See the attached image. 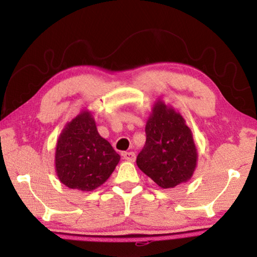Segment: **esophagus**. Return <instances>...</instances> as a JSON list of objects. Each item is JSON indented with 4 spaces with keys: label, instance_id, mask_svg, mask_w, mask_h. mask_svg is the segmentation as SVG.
<instances>
[{
    "label": "esophagus",
    "instance_id": "34e87169",
    "mask_svg": "<svg viewBox=\"0 0 257 257\" xmlns=\"http://www.w3.org/2000/svg\"><path fill=\"white\" fill-rule=\"evenodd\" d=\"M122 156L125 161H129V162H135V160H136L135 152H124V153H122Z\"/></svg>",
    "mask_w": 257,
    "mask_h": 257
}]
</instances>
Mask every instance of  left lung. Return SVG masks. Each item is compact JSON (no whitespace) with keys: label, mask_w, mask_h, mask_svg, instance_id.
Instances as JSON below:
<instances>
[{"label":"left lung","mask_w":257,"mask_h":257,"mask_svg":"<svg viewBox=\"0 0 257 257\" xmlns=\"http://www.w3.org/2000/svg\"><path fill=\"white\" fill-rule=\"evenodd\" d=\"M146 143L137 165L163 189L188 181L197 165L193 133L179 112L158 99L145 127Z\"/></svg>","instance_id":"8db88e82"}]
</instances>
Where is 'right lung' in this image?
Segmentation results:
<instances>
[{"label":"right lung","instance_id":"add662e5","mask_svg":"<svg viewBox=\"0 0 257 257\" xmlns=\"http://www.w3.org/2000/svg\"><path fill=\"white\" fill-rule=\"evenodd\" d=\"M119 161L120 155L99 136L88 110H82L66 124L56 143V175L71 189H96L108 179Z\"/></svg>","mask_w":257,"mask_h":257}]
</instances>
